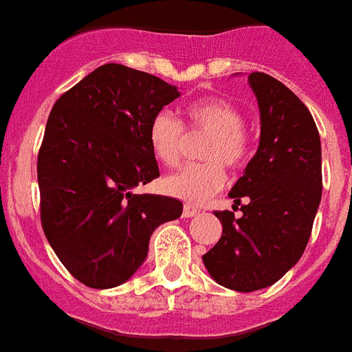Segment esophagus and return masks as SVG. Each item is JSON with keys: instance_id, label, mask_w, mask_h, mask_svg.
<instances>
[{"instance_id": "1", "label": "esophagus", "mask_w": 352, "mask_h": 352, "mask_svg": "<svg viewBox=\"0 0 352 352\" xmlns=\"http://www.w3.org/2000/svg\"><path fill=\"white\" fill-rule=\"evenodd\" d=\"M199 212H200L199 209L193 208V206H190V204H186L184 211H182V217H184V218H191V217H197Z\"/></svg>"}]
</instances>
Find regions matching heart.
<instances>
[{
    "label": "heart",
    "instance_id": "1",
    "mask_svg": "<svg viewBox=\"0 0 352 352\" xmlns=\"http://www.w3.org/2000/svg\"><path fill=\"white\" fill-rule=\"evenodd\" d=\"M186 118L191 131L209 134L200 148V159L204 162L182 166L162 181V188L168 195L200 204L226 184V171L221 164L234 170L247 159L245 120L231 102L221 98L191 103L186 109ZM184 141V126L171 112L161 111L152 118L148 143L153 155L162 164L173 166L181 159Z\"/></svg>",
    "mask_w": 352,
    "mask_h": 352
}]
</instances>
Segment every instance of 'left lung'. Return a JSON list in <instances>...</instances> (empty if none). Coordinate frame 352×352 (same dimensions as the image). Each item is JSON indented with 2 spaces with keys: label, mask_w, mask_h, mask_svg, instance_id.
I'll list each match as a JSON object with an SVG mask.
<instances>
[{
  "label": "left lung",
  "mask_w": 352,
  "mask_h": 352,
  "mask_svg": "<svg viewBox=\"0 0 352 352\" xmlns=\"http://www.w3.org/2000/svg\"><path fill=\"white\" fill-rule=\"evenodd\" d=\"M261 120L258 152L229 197L241 217L217 211L221 238L204 254L209 276L229 290L272 286L302 256L322 199V148L308 107L267 73H250Z\"/></svg>",
  "instance_id": "8db88e82"
}]
</instances>
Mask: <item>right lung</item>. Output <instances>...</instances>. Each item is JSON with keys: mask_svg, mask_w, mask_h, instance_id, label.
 I'll use <instances>...</instances> for the list:
<instances>
[{"mask_svg": "<svg viewBox=\"0 0 352 352\" xmlns=\"http://www.w3.org/2000/svg\"><path fill=\"white\" fill-rule=\"evenodd\" d=\"M181 96L159 76L103 64L55 102L37 159L41 221L71 276L107 290L134 276L182 202L134 188L159 177L148 125Z\"/></svg>", "mask_w": 352, "mask_h": 352, "instance_id": "right-lung-1", "label": "right lung"}]
</instances>
